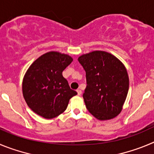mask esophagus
Returning a JSON list of instances; mask_svg holds the SVG:
<instances>
[{
	"label": "esophagus",
	"mask_w": 154,
	"mask_h": 154,
	"mask_svg": "<svg viewBox=\"0 0 154 154\" xmlns=\"http://www.w3.org/2000/svg\"><path fill=\"white\" fill-rule=\"evenodd\" d=\"M77 94H78V95H80V94H82V91H81V90L80 89H77Z\"/></svg>",
	"instance_id": "1"
}]
</instances>
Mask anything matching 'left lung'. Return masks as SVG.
I'll return each instance as SVG.
<instances>
[{"label":"left lung","instance_id":"1","mask_svg":"<svg viewBox=\"0 0 154 154\" xmlns=\"http://www.w3.org/2000/svg\"><path fill=\"white\" fill-rule=\"evenodd\" d=\"M86 72L87 87L83 97L88 111L100 120L121 112L129 90L124 65L105 51H93L78 58Z\"/></svg>","mask_w":154,"mask_h":154}]
</instances>
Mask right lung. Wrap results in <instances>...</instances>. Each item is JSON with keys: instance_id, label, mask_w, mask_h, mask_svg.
Returning <instances> with one entry per match:
<instances>
[{"instance_id": "add662e5", "label": "right lung", "mask_w": 154, "mask_h": 154, "mask_svg": "<svg viewBox=\"0 0 154 154\" xmlns=\"http://www.w3.org/2000/svg\"><path fill=\"white\" fill-rule=\"evenodd\" d=\"M73 61L71 57L51 51L30 65L23 80L26 103L37 114L52 119L63 113L77 93L70 89L62 72Z\"/></svg>"}]
</instances>
